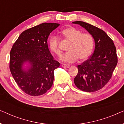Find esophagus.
Masks as SVG:
<instances>
[{
	"instance_id": "obj_1",
	"label": "esophagus",
	"mask_w": 124,
	"mask_h": 124,
	"mask_svg": "<svg viewBox=\"0 0 124 124\" xmlns=\"http://www.w3.org/2000/svg\"><path fill=\"white\" fill-rule=\"evenodd\" d=\"M62 67H63V68H69V65H68V64H62Z\"/></svg>"
}]
</instances>
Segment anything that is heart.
I'll return each instance as SVG.
<instances>
[{
	"label": "heart",
	"instance_id": "obj_1",
	"mask_svg": "<svg viewBox=\"0 0 124 124\" xmlns=\"http://www.w3.org/2000/svg\"><path fill=\"white\" fill-rule=\"evenodd\" d=\"M62 37L70 42L68 51L60 58L62 62L72 63L78 59L86 60L91 55L94 47L93 37L88 33H82L80 30L69 27L62 31ZM50 50L57 56H60L61 51L59 47V40L55 36H52L49 40Z\"/></svg>",
	"mask_w": 124,
	"mask_h": 124
}]
</instances>
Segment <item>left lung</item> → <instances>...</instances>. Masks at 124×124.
Masks as SVG:
<instances>
[{
	"label": "left lung",
	"instance_id": "8db88e82",
	"mask_svg": "<svg viewBox=\"0 0 124 124\" xmlns=\"http://www.w3.org/2000/svg\"><path fill=\"white\" fill-rule=\"evenodd\" d=\"M92 35L95 50L90 58L78 65V74L74 79L81 90L94 92L107 84L117 64L116 47L113 40L101 29L83 21H74Z\"/></svg>",
	"mask_w": 124,
	"mask_h": 124
}]
</instances>
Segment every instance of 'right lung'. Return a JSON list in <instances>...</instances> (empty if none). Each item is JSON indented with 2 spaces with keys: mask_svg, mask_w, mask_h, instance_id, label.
Here are the masks:
<instances>
[{
  "mask_svg": "<svg viewBox=\"0 0 124 124\" xmlns=\"http://www.w3.org/2000/svg\"><path fill=\"white\" fill-rule=\"evenodd\" d=\"M58 23H42L23 31L10 52L9 68L20 89L31 96L43 95L51 87L60 63L48 47L50 33Z\"/></svg>",
  "mask_w": 124,
  "mask_h": 124,
  "instance_id": "add662e5",
  "label": "right lung"
}]
</instances>
